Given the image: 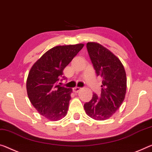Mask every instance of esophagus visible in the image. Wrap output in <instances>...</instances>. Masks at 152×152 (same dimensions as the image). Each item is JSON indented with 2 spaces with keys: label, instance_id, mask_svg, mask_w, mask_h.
<instances>
[{
  "label": "esophagus",
  "instance_id": "esophagus-1",
  "mask_svg": "<svg viewBox=\"0 0 152 152\" xmlns=\"http://www.w3.org/2000/svg\"><path fill=\"white\" fill-rule=\"evenodd\" d=\"M81 89V88L80 87H78V86H76V87H74V88H73V91L74 93H78V91H80V90Z\"/></svg>",
  "mask_w": 152,
  "mask_h": 152
}]
</instances>
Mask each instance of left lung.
<instances>
[{"label":"left lung","instance_id":"1","mask_svg":"<svg viewBox=\"0 0 152 152\" xmlns=\"http://www.w3.org/2000/svg\"><path fill=\"white\" fill-rule=\"evenodd\" d=\"M91 62L97 76L102 78L99 97L93 93L84 108L89 117L105 120L112 117L121 106L126 92V76L124 67L115 55L102 45L89 42L86 44Z\"/></svg>","mask_w":152,"mask_h":152}]
</instances>
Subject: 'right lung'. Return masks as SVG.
Returning a JSON list of instances; mask_svg holds the SVG:
<instances>
[{
  "instance_id": "1",
  "label": "right lung",
  "mask_w": 152,
  "mask_h": 152,
  "mask_svg": "<svg viewBox=\"0 0 152 152\" xmlns=\"http://www.w3.org/2000/svg\"><path fill=\"white\" fill-rule=\"evenodd\" d=\"M84 44L57 46L35 62L29 72L26 89L29 99L40 115L51 121L65 117L71 99L72 88L59 85L65 67ZM60 84V83H59Z\"/></svg>"
}]
</instances>
